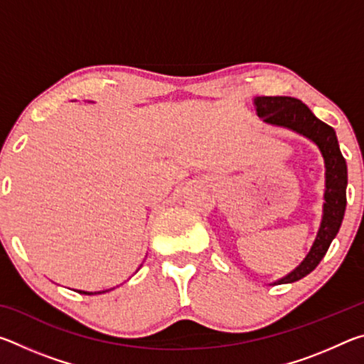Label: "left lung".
I'll return each instance as SVG.
<instances>
[{"mask_svg": "<svg viewBox=\"0 0 364 364\" xmlns=\"http://www.w3.org/2000/svg\"><path fill=\"white\" fill-rule=\"evenodd\" d=\"M254 102L258 117H262L267 123L291 128L311 139L321 151L326 164V202L321 228L305 260L291 274L274 282V284H287L310 274L323 260L332 239L337 236L347 205V164L338 149L334 128L316 119L300 100L291 96H258Z\"/></svg>", "mask_w": 364, "mask_h": 364, "instance_id": "1", "label": "left lung"}]
</instances>
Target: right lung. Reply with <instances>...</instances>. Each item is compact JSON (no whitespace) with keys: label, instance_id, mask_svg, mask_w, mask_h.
<instances>
[{"label":"right lung","instance_id":"right-lung-1","mask_svg":"<svg viewBox=\"0 0 364 364\" xmlns=\"http://www.w3.org/2000/svg\"><path fill=\"white\" fill-rule=\"evenodd\" d=\"M80 294H85V295H93V292H83V291H78ZM104 292H106V291H104ZM96 294V292H95ZM97 294H101V292H97Z\"/></svg>","mask_w":364,"mask_h":364}]
</instances>
